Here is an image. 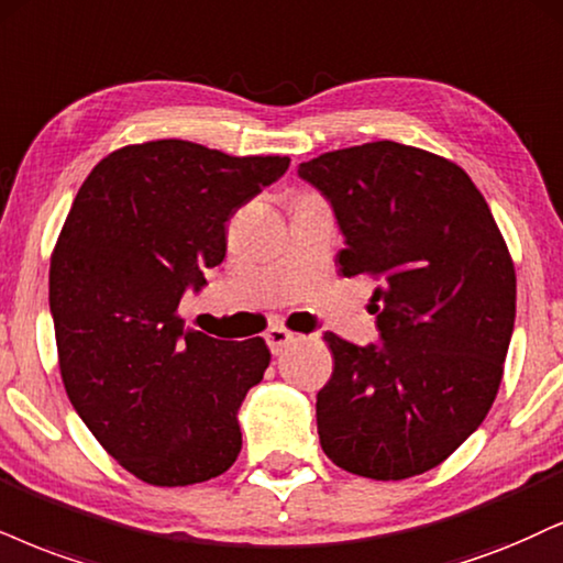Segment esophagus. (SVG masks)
Here are the masks:
<instances>
[{
  "mask_svg": "<svg viewBox=\"0 0 563 563\" xmlns=\"http://www.w3.org/2000/svg\"><path fill=\"white\" fill-rule=\"evenodd\" d=\"M266 342H268L271 352H274V355H282V352L295 342V334H292V331L282 329V325H274V329H271L268 334H266Z\"/></svg>",
  "mask_w": 563,
  "mask_h": 563,
  "instance_id": "34e87169",
  "label": "esophagus"
}]
</instances>
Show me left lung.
Here are the masks:
<instances>
[{
    "label": "left lung",
    "instance_id": "8db88e82",
    "mask_svg": "<svg viewBox=\"0 0 563 563\" xmlns=\"http://www.w3.org/2000/svg\"><path fill=\"white\" fill-rule=\"evenodd\" d=\"M297 175L334 211L344 274L376 282L378 342L323 334L325 456L373 481L433 470L488 415L515 331V263L494 213L467 172L394 141L331 151Z\"/></svg>",
    "mask_w": 563,
    "mask_h": 563
}]
</instances>
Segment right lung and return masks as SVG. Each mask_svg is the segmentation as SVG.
Wrapping results in <instances>:
<instances>
[{"instance_id":"add662e5","label":"right lung","mask_w":563,"mask_h":563,"mask_svg":"<svg viewBox=\"0 0 563 563\" xmlns=\"http://www.w3.org/2000/svg\"><path fill=\"white\" fill-rule=\"evenodd\" d=\"M287 169V156L151 141L101 158L75 196L48 271L62 380L143 483H203L238 460V412L271 352L187 329L177 308L224 261L229 217Z\"/></svg>"}]
</instances>
